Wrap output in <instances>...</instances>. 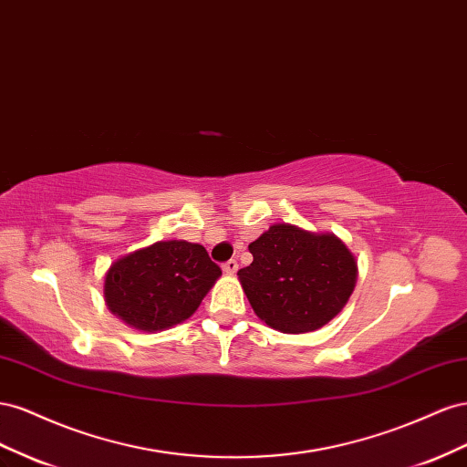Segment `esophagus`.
<instances>
[{
  "mask_svg": "<svg viewBox=\"0 0 467 467\" xmlns=\"http://www.w3.org/2000/svg\"><path fill=\"white\" fill-rule=\"evenodd\" d=\"M236 270H238V264H236V260H229V262H224V264H223V272H224L226 275H233V274H236Z\"/></svg>",
  "mask_w": 467,
  "mask_h": 467,
  "instance_id": "esophagus-1",
  "label": "esophagus"
}]
</instances>
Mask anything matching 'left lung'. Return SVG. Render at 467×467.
<instances>
[{
	"mask_svg": "<svg viewBox=\"0 0 467 467\" xmlns=\"http://www.w3.org/2000/svg\"><path fill=\"white\" fill-rule=\"evenodd\" d=\"M252 264L238 270L252 309L287 335L325 327L348 303L358 264L338 236L272 224L248 244Z\"/></svg>",
	"mask_w": 467,
	"mask_h": 467,
	"instance_id": "obj_1",
	"label": "left lung"
}]
</instances>
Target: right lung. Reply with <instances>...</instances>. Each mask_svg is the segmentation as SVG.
Wrapping results in <instances>:
<instances>
[{
  "mask_svg": "<svg viewBox=\"0 0 467 467\" xmlns=\"http://www.w3.org/2000/svg\"><path fill=\"white\" fill-rule=\"evenodd\" d=\"M219 275L202 244L160 241L115 260L105 274L103 297L129 327L166 330L197 311Z\"/></svg>",
  "mask_w": 467,
  "mask_h": 467,
  "instance_id": "obj_1",
  "label": "right lung"
}]
</instances>
